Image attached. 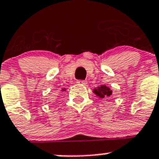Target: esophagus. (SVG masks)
Returning <instances> with one entry per match:
<instances>
[{"label": "esophagus", "mask_w": 159, "mask_h": 159, "mask_svg": "<svg viewBox=\"0 0 159 159\" xmlns=\"http://www.w3.org/2000/svg\"><path fill=\"white\" fill-rule=\"evenodd\" d=\"M77 82L78 84H80V85H86V81H84V80H79Z\"/></svg>", "instance_id": "esophagus-1"}]
</instances>
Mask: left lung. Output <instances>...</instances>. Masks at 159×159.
<instances>
[{"instance_id":"left-lung-1","label":"left lung","mask_w":159,"mask_h":159,"mask_svg":"<svg viewBox=\"0 0 159 159\" xmlns=\"http://www.w3.org/2000/svg\"><path fill=\"white\" fill-rule=\"evenodd\" d=\"M93 92L97 97L100 98V99H104L105 96L109 97L112 95V91L106 85H101V86H98L96 88H94Z\"/></svg>"}]
</instances>
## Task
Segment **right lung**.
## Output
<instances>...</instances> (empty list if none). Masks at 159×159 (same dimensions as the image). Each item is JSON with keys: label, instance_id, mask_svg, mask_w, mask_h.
<instances>
[{"label": "right lung", "instance_id": "obj_1", "mask_svg": "<svg viewBox=\"0 0 159 159\" xmlns=\"http://www.w3.org/2000/svg\"><path fill=\"white\" fill-rule=\"evenodd\" d=\"M61 91H66V89H65V88H62Z\"/></svg>", "mask_w": 159, "mask_h": 159}]
</instances>
